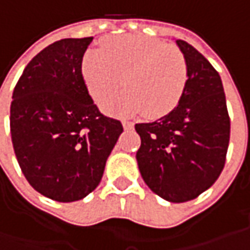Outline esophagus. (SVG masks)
Returning <instances> with one entry per match:
<instances>
[{
    "label": "esophagus",
    "instance_id": "34e87169",
    "mask_svg": "<svg viewBox=\"0 0 250 250\" xmlns=\"http://www.w3.org/2000/svg\"><path fill=\"white\" fill-rule=\"evenodd\" d=\"M122 125H124V129H132L133 128V122H130V121L124 120L122 121Z\"/></svg>",
    "mask_w": 250,
    "mask_h": 250
}]
</instances>
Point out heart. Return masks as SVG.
Wrapping results in <instances>:
<instances>
[{
  "instance_id": "b5f03b06",
  "label": "heart",
  "mask_w": 250,
  "mask_h": 250,
  "mask_svg": "<svg viewBox=\"0 0 250 250\" xmlns=\"http://www.w3.org/2000/svg\"><path fill=\"white\" fill-rule=\"evenodd\" d=\"M82 76L90 96L101 103L121 84L125 90L111 97L103 108L115 115L145 111L161 118L178 105L188 83L185 57L177 48L142 34L105 40L103 51L89 50L82 60Z\"/></svg>"
}]
</instances>
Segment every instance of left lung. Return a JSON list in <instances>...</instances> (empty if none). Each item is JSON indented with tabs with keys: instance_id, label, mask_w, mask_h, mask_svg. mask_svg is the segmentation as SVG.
I'll return each instance as SVG.
<instances>
[{
	"instance_id": "1",
	"label": "left lung",
	"mask_w": 250,
	"mask_h": 250,
	"mask_svg": "<svg viewBox=\"0 0 250 250\" xmlns=\"http://www.w3.org/2000/svg\"><path fill=\"white\" fill-rule=\"evenodd\" d=\"M188 65L184 96L169 114L136 124V153L146 185L172 203L196 199L220 177L229 143V117L221 78L195 47L177 40Z\"/></svg>"
}]
</instances>
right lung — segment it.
<instances>
[{
  "label": "right lung",
  "instance_id": "add662e5",
  "mask_svg": "<svg viewBox=\"0 0 250 250\" xmlns=\"http://www.w3.org/2000/svg\"><path fill=\"white\" fill-rule=\"evenodd\" d=\"M93 37L62 39L26 65L11 103L15 154L29 184L57 202L86 197L100 184L105 161L124 132L103 115L82 76Z\"/></svg>",
  "mask_w": 250,
  "mask_h": 250
}]
</instances>
